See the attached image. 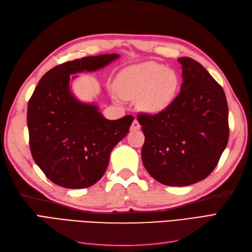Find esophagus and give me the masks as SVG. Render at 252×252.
<instances>
[{
	"mask_svg": "<svg viewBox=\"0 0 252 252\" xmlns=\"http://www.w3.org/2000/svg\"><path fill=\"white\" fill-rule=\"evenodd\" d=\"M141 128V125H140V123L138 122V120H134L133 122H132V124H131V127H130V129L131 130H139V129Z\"/></svg>",
	"mask_w": 252,
	"mask_h": 252,
	"instance_id": "obj_1",
	"label": "esophagus"
}]
</instances>
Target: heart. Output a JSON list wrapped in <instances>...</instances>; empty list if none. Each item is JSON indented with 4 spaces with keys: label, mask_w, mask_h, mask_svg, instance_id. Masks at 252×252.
I'll return each instance as SVG.
<instances>
[{
    "label": "heart",
    "mask_w": 252,
    "mask_h": 252,
    "mask_svg": "<svg viewBox=\"0 0 252 252\" xmlns=\"http://www.w3.org/2000/svg\"><path fill=\"white\" fill-rule=\"evenodd\" d=\"M179 86L177 72L152 61L125 68L116 81L122 97L128 100L138 97L139 107L149 113L161 112L168 107Z\"/></svg>",
    "instance_id": "heart-1"
}]
</instances>
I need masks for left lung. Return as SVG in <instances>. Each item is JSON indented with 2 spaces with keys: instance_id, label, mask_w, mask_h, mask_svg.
Instances as JSON below:
<instances>
[{
  "instance_id": "obj_1",
  "label": "left lung",
  "mask_w": 252,
  "mask_h": 252,
  "mask_svg": "<svg viewBox=\"0 0 252 252\" xmlns=\"http://www.w3.org/2000/svg\"><path fill=\"white\" fill-rule=\"evenodd\" d=\"M180 94L165 110L139 113L145 142L142 161L167 186H187L216 168L229 138L222 86L195 60L183 57Z\"/></svg>"
}]
</instances>
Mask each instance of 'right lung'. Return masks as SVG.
<instances>
[{
  "instance_id": "1",
  "label": "right lung",
  "mask_w": 252,
  "mask_h": 252,
  "mask_svg": "<svg viewBox=\"0 0 252 252\" xmlns=\"http://www.w3.org/2000/svg\"><path fill=\"white\" fill-rule=\"evenodd\" d=\"M119 55L85 57L60 64L45 73L29 98V146L36 165L55 184L70 189L93 186L109 163L113 147L123 140L132 116L106 120L95 105L75 100L70 74L94 71Z\"/></svg>"
}]
</instances>
